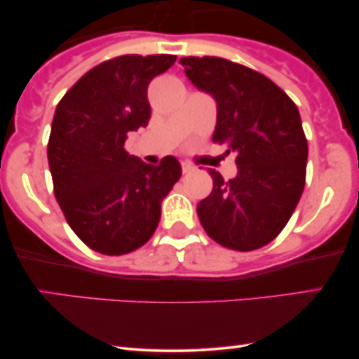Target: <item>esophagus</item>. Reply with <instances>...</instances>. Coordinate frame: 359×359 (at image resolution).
Listing matches in <instances>:
<instances>
[{"label": "esophagus", "instance_id": "1", "mask_svg": "<svg viewBox=\"0 0 359 359\" xmlns=\"http://www.w3.org/2000/svg\"><path fill=\"white\" fill-rule=\"evenodd\" d=\"M194 170V165L192 163H189V162H182V172L184 174H189V172H192Z\"/></svg>", "mask_w": 359, "mask_h": 359}]
</instances>
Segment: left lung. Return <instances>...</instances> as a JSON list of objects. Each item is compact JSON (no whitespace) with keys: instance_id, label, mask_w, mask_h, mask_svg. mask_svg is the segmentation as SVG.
<instances>
[{"instance_id":"8db88e82","label":"left lung","mask_w":359,"mask_h":359,"mask_svg":"<svg viewBox=\"0 0 359 359\" xmlns=\"http://www.w3.org/2000/svg\"><path fill=\"white\" fill-rule=\"evenodd\" d=\"M180 64L216 101L212 140L238 154L234 179L209 170L212 192L197 204L201 224L229 250L262 248L285 228L306 185L309 150L297 106L269 77L231 60L184 57Z\"/></svg>"}]
</instances>
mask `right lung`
<instances>
[{
	"instance_id": "obj_1",
	"label": "right lung",
	"mask_w": 359,
	"mask_h": 359,
	"mask_svg": "<svg viewBox=\"0 0 359 359\" xmlns=\"http://www.w3.org/2000/svg\"><path fill=\"white\" fill-rule=\"evenodd\" d=\"M175 60L163 53L106 60L57 104L47 147L55 199L72 231L102 255L145 245L182 175L175 156L148 165L125 150L126 135L150 121L148 84Z\"/></svg>"
}]
</instances>
